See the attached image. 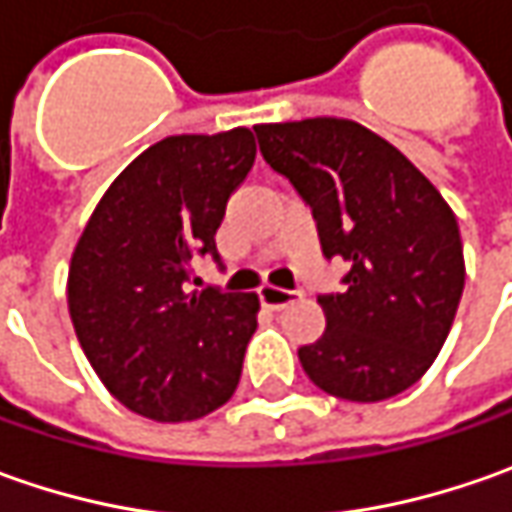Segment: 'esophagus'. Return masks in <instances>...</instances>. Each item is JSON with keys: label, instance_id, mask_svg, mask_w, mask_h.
I'll use <instances>...</instances> for the list:
<instances>
[{"label": "esophagus", "instance_id": "1", "mask_svg": "<svg viewBox=\"0 0 512 512\" xmlns=\"http://www.w3.org/2000/svg\"><path fill=\"white\" fill-rule=\"evenodd\" d=\"M293 299H296V293L282 290V287H259V302H262V307H267V310H282V307L290 305Z\"/></svg>", "mask_w": 512, "mask_h": 512}]
</instances>
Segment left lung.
<instances>
[{"label":"left lung","instance_id":"left-lung-1","mask_svg":"<svg viewBox=\"0 0 512 512\" xmlns=\"http://www.w3.org/2000/svg\"><path fill=\"white\" fill-rule=\"evenodd\" d=\"M259 148L313 207L325 256L350 265L319 296L327 327L299 347L310 382L347 402H382L436 362L464 290L459 225L402 150L353 119L256 125Z\"/></svg>","mask_w":512,"mask_h":512}]
</instances>
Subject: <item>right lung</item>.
Here are the masks:
<instances>
[{
	"instance_id": "1",
	"label": "right lung",
	"mask_w": 512,
	"mask_h": 512,
	"mask_svg": "<svg viewBox=\"0 0 512 512\" xmlns=\"http://www.w3.org/2000/svg\"><path fill=\"white\" fill-rule=\"evenodd\" d=\"M253 159L247 128L168 136L113 179L73 247L76 339L110 396L145 419L193 422L236 393L259 296L190 279L196 256H219L213 236Z\"/></svg>"
}]
</instances>
